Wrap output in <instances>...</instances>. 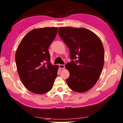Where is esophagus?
I'll use <instances>...</instances> for the list:
<instances>
[{
	"label": "esophagus",
	"mask_w": 123,
	"mask_h": 123,
	"mask_svg": "<svg viewBox=\"0 0 123 123\" xmlns=\"http://www.w3.org/2000/svg\"><path fill=\"white\" fill-rule=\"evenodd\" d=\"M59 67L61 69H64L65 67V66L64 64H59Z\"/></svg>",
	"instance_id": "esophagus-1"
}]
</instances>
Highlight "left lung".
<instances>
[{
  "label": "left lung",
  "instance_id": "left-lung-1",
  "mask_svg": "<svg viewBox=\"0 0 123 123\" xmlns=\"http://www.w3.org/2000/svg\"><path fill=\"white\" fill-rule=\"evenodd\" d=\"M58 34L68 47L71 61L66 68L70 73L66 80L69 88L84 92L96 83L102 73L104 50L101 41L87 29L60 27Z\"/></svg>",
  "mask_w": 123,
  "mask_h": 123
}]
</instances>
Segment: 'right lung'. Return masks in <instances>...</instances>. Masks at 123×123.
Returning <instances> with one entry per match:
<instances>
[{"mask_svg": "<svg viewBox=\"0 0 123 123\" xmlns=\"http://www.w3.org/2000/svg\"><path fill=\"white\" fill-rule=\"evenodd\" d=\"M57 32L56 27L34 29L18 47L15 57L18 72L25 86L33 93L48 92L57 76L58 66L50 63L48 51Z\"/></svg>", "mask_w": 123, "mask_h": 123, "instance_id": "add662e5", "label": "right lung"}]
</instances>
